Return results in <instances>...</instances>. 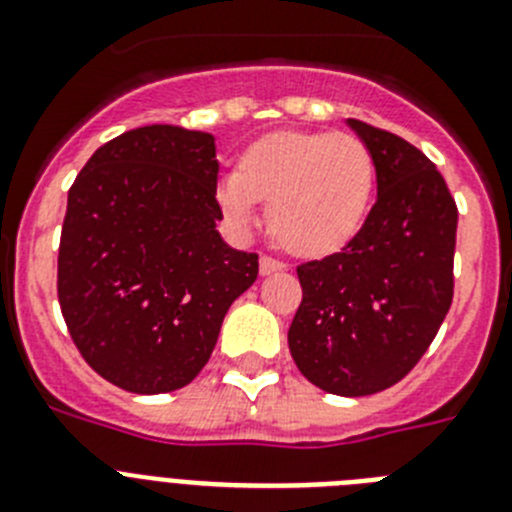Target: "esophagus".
<instances>
[{"instance_id":"obj_1","label":"esophagus","mask_w":512,"mask_h":512,"mask_svg":"<svg viewBox=\"0 0 512 512\" xmlns=\"http://www.w3.org/2000/svg\"><path fill=\"white\" fill-rule=\"evenodd\" d=\"M287 269V264L279 259H274V256H261V274L269 276V274H276V271H284Z\"/></svg>"}]
</instances>
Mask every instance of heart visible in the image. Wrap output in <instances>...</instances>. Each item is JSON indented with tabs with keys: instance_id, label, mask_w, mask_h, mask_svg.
<instances>
[{
	"instance_id": "heart-1",
	"label": "heart",
	"mask_w": 512,
	"mask_h": 512,
	"mask_svg": "<svg viewBox=\"0 0 512 512\" xmlns=\"http://www.w3.org/2000/svg\"><path fill=\"white\" fill-rule=\"evenodd\" d=\"M375 195V159L363 139L327 131H276L241 152L218 182L220 210L241 228L269 200V225L284 248L327 256L363 228Z\"/></svg>"
}]
</instances>
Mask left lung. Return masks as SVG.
<instances>
[{"label":"left lung","instance_id":"left-lung-1","mask_svg":"<svg viewBox=\"0 0 512 512\" xmlns=\"http://www.w3.org/2000/svg\"><path fill=\"white\" fill-rule=\"evenodd\" d=\"M348 124L373 152L378 200L348 246L297 266L289 350L322 391L370 396L414 370L452 307L457 203L421 149Z\"/></svg>","mask_w":512,"mask_h":512}]
</instances>
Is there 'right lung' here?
<instances>
[{"label":"right lung","instance_id":"1","mask_svg":"<svg viewBox=\"0 0 512 512\" xmlns=\"http://www.w3.org/2000/svg\"><path fill=\"white\" fill-rule=\"evenodd\" d=\"M215 139L172 124L131 129L93 152L68 190L58 302L75 348L131 393H170L205 368L259 253L215 231Z\"/></svg>","mask_w":512,"mask_h":512}]
</instances>
